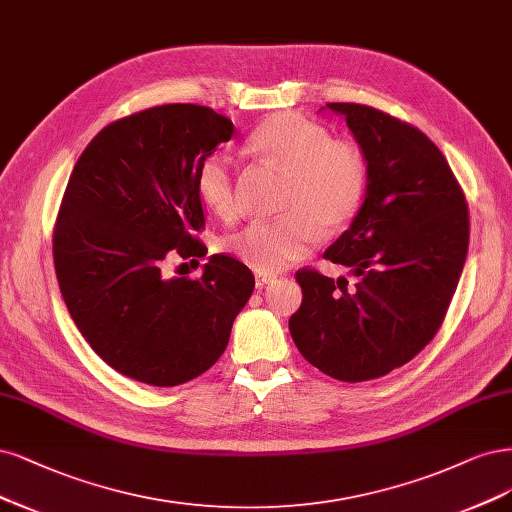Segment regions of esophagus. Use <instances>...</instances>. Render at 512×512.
<instances>
[{
    "label": "esophagus",
    "instance_id": "34e87169",
    "mask_svg": "<svg viewBox=\"0 0 512 512\" xmlns=\"http://www.w3.org/2000/svg\"><path fill=\"white\" fill-rule=\"evenodd\" d=\"M256 288H264L267 284H271L273 277L271 275H264V273H256Z\"/></svg>",
    "mask_w": 512,
    "mask_h": 512
}]
</instances>
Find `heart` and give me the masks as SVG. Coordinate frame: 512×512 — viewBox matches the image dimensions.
<instances>
[{"instance_id":"heart-1","label":"heart","mask_w":512,"mask_h":512,"mask_svg":"<svg viewBox=\"0 0 512 512\" xmlns=\"http://www.w3.org/2000/svg\"><path fill=\"white\" fill-rule=\"evenodd\" d=\"M248 150L284 169L279 207L284 216L252 220L222 239V250L260 273H275L322 241L324 226L341 228L362 205L368 167L347 139L296 114H275L248 137ZM197 195L211 214L235 211V171L226 156H207L197 169Z\"/></svg>"}]
</instances>
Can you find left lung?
<instances>
[{
  "instance_id": "1",
  "label": "left lung",
  "mask_w": 512,
  "mask_h": 512,
  "mask_svg": "<svg viewBox=\"0 0 512 512\" xmlns=\"http://www.w3.org/2000/svg\"><path fill=\"white\" fill-rule=\"evenodd\" d=\"M345 116L364 152L360 211L324 258L356 284L301 269L303 303L290 334L332 379H377L413 360L443 324L468 254L462 186L428 135L360 103H326Z\"/></svg>"
}]
</instances>
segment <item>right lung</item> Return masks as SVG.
<instances>
[{
	"label": "right lung",
	"instance_id": "obj_1",
	"mask_svg": "<svg viewBox=\"0 0 512 512\" xmlns=\"http://www.w3.org/2000/svg\"><path fill=\"white\" fill-rule=\"evenodd\" d=\"M233 131L205 105H156L103 127L69 175L52 235L63 301L95 354L139 383L203 375L254 292L224 254L197 279L163 277L169 258L207 254L197 169Z\"/></svg>",
	"mask_w": 512,
	"mask_h": 512
}]
</instances>
